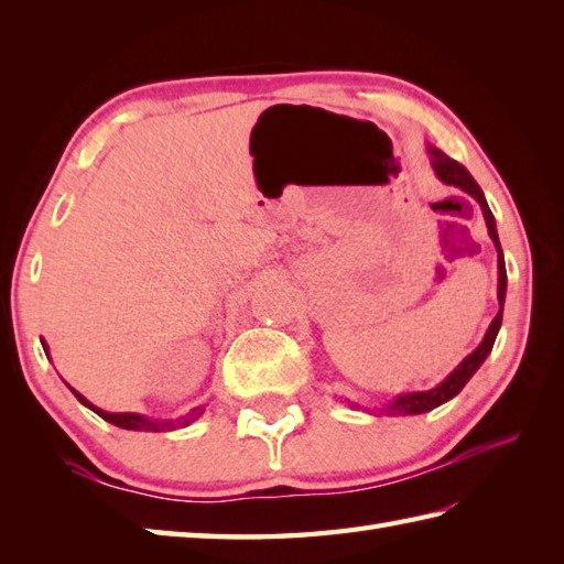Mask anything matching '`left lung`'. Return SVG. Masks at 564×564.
Masks as SVG:
<instances>
[{
  "label": "left lung",
  "instance_id": "1",
  "mask_svg": "<svg viewBox=\"0 0 564 564\" xmlns=\"http://www.w3.org/2000/svg\"><path fill=\"white\" fill-rule=\"evenodd\" d=\"M431 152V162H434V170L438 174V178L443 184L448 186H455L465 191V194H470L477 203H480L482 208V215H485V223H487V230H489V237H492V242L497 245V261H499V315L492 319V325H489L487 334L482 344L477 346V349L465 358V361L453 370V373L441 382L438 388L434 390H426V392H410V394H400L398 400H394L388 412L390 414H422V412H429L434 410V406L448 402L451 398H455L463 388L465 382L470 380L475 376V370L482 366V361L487 358V354L492 351L495 346V339H497V332L501 327V313H505V295H507V267H505V254H501V245H499V237H497V227H495V215L492 210H489L487 200H485V194L482 188L477 186L475 178L470 176V172L465 170L463 164H458L455 160H451L446 152H441L436 148H429Z\"/></svg>",
  "mask_w": 564,
  "mask_h": 564
}]
</instances>
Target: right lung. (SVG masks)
I'll list each match as a JSON object with an SVG mask.
<instances>
[{"label": "right lung", "instance_id": "add662e5", "mask_svg": "<svg viewBox=\"0 0 564 564\" xmlns=\"http://www.w3.org/2000/svg\"><path fill=\"white\" fill-rule=\"evenodd\" d=\"M77 394V400L82 404H87L91 412H97L101 419H106V422H111L116 426L121 429H133V431H172V429H178V426H186L194 422V419H198L203 414V406H196V410H191L186 416L182 419H148V416H140V414H130V412H123V414H111V412H104L99 410V406H94L91 402H87L82 398V394L77 390H72Z\"/></svg>", "mask_w": 564, "mask_h": 564}]
</instances>
